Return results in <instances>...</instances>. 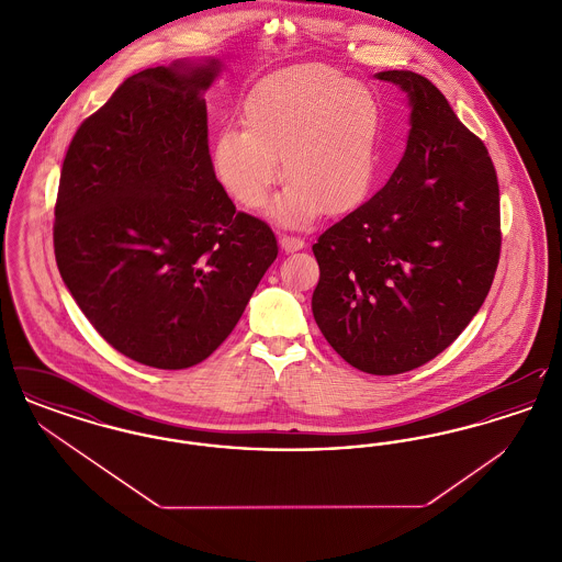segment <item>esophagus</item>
I'll return each mask as SVG.
<instances>
[{
    "label": "esophagus",
    "mask_w": 562,
    "mask_h": 562,
    "mask_svg": "<svg viewBox=\"0 0 562 562\" xmlns=\"http://www.w3.org/2000/svg\"><path fill=\"white\" fill-rule=\"evenodd\" d=\"M280 246L286 252H294V250H301L305 246V240L299 238V236H280Z\"/></svg>",
    "instance_id": "34e87169"
}]
</instances>
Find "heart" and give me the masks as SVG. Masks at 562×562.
<instances>
[{"label":"heart","mask_w":562,"mask_h":562,"mask_svg":"<svg viewBox=\"0 0 562 562\" xmlns=\"http://www.w3.org/2000/svg\"><path fill=\"white\" fill-rule=\"evenodd\" d=\"M244 131L214 138L218 181L244 209L257 211L282 179L273 202L282 225H307L322 213L358 209L379 172L383 108L371 88L335 67L303 63L259 81L241 108Z\"/></svg>","instance_id":"1"}]
</instances>
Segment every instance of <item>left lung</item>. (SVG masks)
Returning a JSON list of instances; mask_svg holds the SVG:
<instances>
[{
  "mask_svg": "<svg viewBox=\"0 0 562 562\" xmlns=\"http://www.w3.org/2000/svg\"><path fill=\"white\" fill-rule=\"evenodd\" d=\"M411 105L406 151L369 202L314 244L316 324L346 362L413 371L481 310L502 250L497 172L445 94L413 71H381Z\"/></svg>",
  "mask_w": 562,
  "mask_h": 562,
  "instance_id": "obj_1",
  "label": "left lung"
}]
</instances>
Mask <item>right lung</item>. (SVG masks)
<instances>
[{
	"label": "right lung",
	"instance_id": "right-lung-1",
	"mask_svg": "<svg viewBox=\"0 0 562 562\" xmlns=\"http://www.w3.org/2000/svg\"><path fill=\"white\" fill-rule=\"evenodd\" d=\"M218 60L131 76L81 122L60 170L54 257L111 348L179 371L206 360L278 257L214 177L204 92Z\"/></svg>",
	"mask_w": 562,
	"mask_h": 562
}]
</instances>
